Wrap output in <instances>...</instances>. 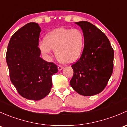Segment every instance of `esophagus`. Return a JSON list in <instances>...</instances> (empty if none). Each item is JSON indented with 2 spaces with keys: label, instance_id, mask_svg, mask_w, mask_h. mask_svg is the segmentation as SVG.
Masks as SVG:
<instances>
[{
  "label": "esophagus",
  "instance_id": "esophagus-1",
  "mask_svg": "<svg viewBox=\"0 0 127 127\" xmlns=\"http://www.w3.org/2000/svg\"><path fill=\"white\" fill-rule=\"evenodd\" d=\"M63 66H58V70H59V71H60V70H62L63 69Z\"/></svg>",
  "mask_w": 127,
  "mask_h": 127
}]
</instances>
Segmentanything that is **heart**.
I'll use <instances>...</instances> for the list:
<instances>
[{"instance_id": "obj_1", "label": "heart", "mask_w": 127, "mask_h": 127, "mask_svg": "<svg viewBox=\"0 0 127 127\" xmlns=\"http://www.w3.org/2000/svg\"><path fill=\"white\" fill-rule=\"evenodd\" d=\"M85 45L83 33L79 29L60 27L46 34L39 44L41 51L49 54L55 50L57 58L63 63L70 64L80 57Z\"/></svg>"}]
</instances>
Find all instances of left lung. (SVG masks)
<instances>
[{"mask_svg":"<svg viewBox=\"0 0 127 127\" xmlns=\"http://www.w3.org/2000/svg\"><path fill=\"white\" fill-rule=\"evenodd\" d=\"M83 30L85 45L80 58L72 66L70 86L78 94L92 96L106 87L113 70L114 50L99 29L87 21L75 22Z\"/></svg>","mask_w":127,"mask_h":127,"instance_id":"obj_1","label":"left lung"}]
</instances>
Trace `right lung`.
I'll return each instance as SVG.
<instances>
[{"mask_svg":"<svg viewBox=\"0 0 127 127\" xmlns=\"http://www.w3.org/2000/svg\"><path fill=\"white\" fill-rule=\"evenodd\" d=\"M41 31L38 24H27L12 36L6 55L11 81L20 95L32 100H39L49 94L52 76L58 72L53 63L40 57Z\"/></svg>","mask_w":127,"mask_h":127,"instance_id":"1","label":"right lung"}]
</instances>
